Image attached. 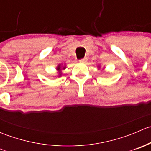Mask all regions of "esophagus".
I'll use <instances>...</instances> for the list:
<instances>
[{
	"mask_svg": "<svg viewBox=\"0 0 151 151\" xmlns=\"http://www.w3.org/2000/svg\"><path fill=\"white\" fill-rule=\"evenodd\" d=\"M87 60H88V58H83V59H81V60H80V63H86L87 62Z\"/></svg>",
	"mask_w": 151,
	"mask_h": 151,
	"instance_id": "34e87169",
	"label": "esophagus"
}]
</instances>
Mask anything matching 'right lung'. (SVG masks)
I'll use <instances>...</instances> for the list:
<instances>
[{
    "label": "right lung",
    "mask_w": 151,
    "mask_h": 151,
    "mask_svg": "<svg viewBox=\"0 0 151 151\" xmlns=\"http://www.w3.org/2000/svg\"><path fill=\"white\" fill-rule=\"evenodd\" d=\"M63 68H65V67H63ZM57 69L58 70V71H59V77H60V76L61 75V74H61V72H60V70H61V68H60V66H59L58 67Z\"/></svg>",
    "instance_id": "add662e5"
}]
</instances>
